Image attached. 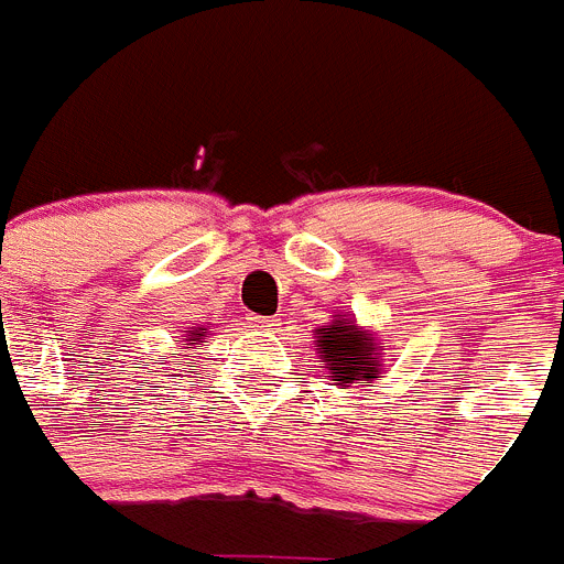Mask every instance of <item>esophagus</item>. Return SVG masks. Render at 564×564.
<instances>
[{"label":"esophagus","mask_w":564,"mask_h":564,"mask_svg":"<svg viewBox=\"0 0 564 564\" xmlns=\"http://www.w3.org/2000/svg\"><path fill=\"white\" fill-rule=\"evenodd\" d=\"M253 323L259 325V328H264V332H276L279 325H282L279 319H271V316H256Z\"/></svg>","instance_id":"obj_1"}]
</instances>
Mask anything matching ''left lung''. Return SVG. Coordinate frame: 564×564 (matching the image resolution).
<instances>
[{
    "label": "left lung",
    "instance_id": "obj_1",
    "mask_svg": "<svg viewBox=\"0 0 564 564\" xmlns=\"http://www.w3.org/2000/svg\"><path fill=\"white\" fill-rule=\"evenodd\" d=\"M314 346L319 369L337 386L371 380L380 371L377 351H383V346L377 343L375 334L360 328L348 314H337L332 325L316 328Z\"/></svg>",
    "mask_w": 564,
    "mask_h": 564
}]
</instances>
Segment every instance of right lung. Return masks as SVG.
<instances>
[{
  "mask_svg": "<svg viewBox=\"0 0 564 564\" xmlns=\"http://www.w3.org/2000/svg\"><path fill=\"white\" fill-rule=\"evenodd\" d=\"M204 337H207V328H195V332L187 334V339H184V346H187V348L198 346V343H204Z\"/></svg>",
  "mask_w": 564,
  "mask_h": 564,
  "instance_id": "right-lung-1",
  "label": "right lung"
}]
</instances>
